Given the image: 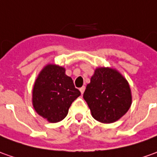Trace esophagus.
Masks as SVG:
<instances>
[{"mask_svg":"<svg viewBox=\"0 0 157 157\" xmlns=\"http://www.w3.org/2000/svg\"><path fill=\"white\" fill-rule=\"evenodd\" d=\"M80 91H81L82 94L83 93H84V91H85V87H84V86H82V87H80Z\"/></svg>","mask_w":157,"mask_h":157,"instance_id":"esophagus-1","label":"esophagus"}]
</instances>
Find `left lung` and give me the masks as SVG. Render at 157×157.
I'll use <instances>...</instances> for the list:
<instances>
[{"label": "left lung", "mask_w": 157, "mask_h": 157, "mask_svg": "<svg viewBox=\"0 0 157 157\" xmlns=\"http://www.w3.org/2000/svg\"><path fill=\"white\" fill-rule=\"evenodd\" d=\"M92 116L101 123H113L126 113L132 105L127 81L109 68L96 69L83 94Z\"/></svg>", "instance_id": "8db88e82"}]
</instances>
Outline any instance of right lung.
Wrapping results in <instances>:
<instances>
[{
  "label": "right lung",
  "instance_id": "obj_1",
  "mask_svg": "<svg viewBox=\"0 0 157 157\" xmlns=\"http://www.w3.org/2000/svg\"><path fill=\"white\" fill-rule=\"evenodd\" d=\"M80 94L63 67L49 64L40 72L34 84V109L48 121L56 123L67 116L72 102Z\"/></svg>",
  "mask_w": 157,
  "mask_h": 157
}]
</instances>
